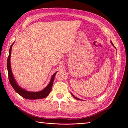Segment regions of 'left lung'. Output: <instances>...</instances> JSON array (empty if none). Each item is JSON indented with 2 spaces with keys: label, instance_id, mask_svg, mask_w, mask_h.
I'll return each instance as SVG.
<instances>
[{
  "label": "left lung",
  "instance_id": "left-lung-1",
  "mask_svg": "<svg viewBox=\"0 0 128 128\" xmlns=\"http://www.w3.org/2000/svg\"><path fill=\"white\" fill-rule=\"evenodd\" d=\"M111 42V43H112V45H113V43H112V42ZM71 94H72V93H71ZM72 94V96L73 97H74L75 98L76 100H81L80 99H79V98H77L76 97H75V96H74V94Z\"/></svg>",
  "mask_w": 128,
  "mask_h": 128
}]
</instances>
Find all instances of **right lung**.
Wrapping results in <instances>:
<instances>
[{
	"instance_id": "right-lung-1",
	"label": "right lung",
	"mask_w": 128,
	"mask_h": 128,
	"mask_svg": "<svg viewBox=\"0 0 128 128\" xmlns=\"http://www.w3.org/2000/svg\"><path fill=\"white\" fill-rule=\"evenodd\" d=\"M14 42L11 45L10 49H9V56L7 60V69L8 72V76H9V82L11 84V85L12 86L13 88L14 89V90L16 91V92L20 94L21 96L25 98L26 99L28 100H37V99H42L44 98L47 97L48 94H50V92L52 88L53 81L54 80V78L56 74V72L52 75V76L51 78V79L50 83L48 84V85L47 86V87L43 90L39 91V92H30L28 91L25 90V89H23L21 88L20 86L16 82V81L14 77L12 71V68H11V65H10V56H11V52H12V46H13Z\"/></svg>"
}]
</instances>
